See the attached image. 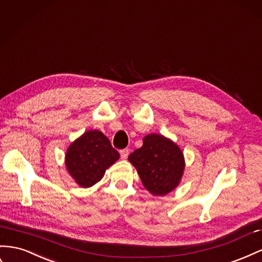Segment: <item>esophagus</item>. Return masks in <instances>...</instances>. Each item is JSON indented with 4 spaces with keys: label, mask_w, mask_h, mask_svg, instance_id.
<instances>
[{
    "label": "esophagus",
    "mask_w": 262,
    "mask_h": 262,
    "mask_svg": "<svg viewBox=\"0 0 262 262\" xmlns=\"http://www.w3.org/2000/svg\"><path fill=\"white\" fill-rule=\"evenodd\" d=\"M128 155H129V148H123V150L120 151V157H121V159L125 160L128 158Z\"/></svg>",
    "instance_id": "1"
}]
</instances>
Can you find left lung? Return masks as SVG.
<instances>
[{
	"label": "left lung",
	"instance_id": "8db88e82",
	"mask_svg": "<svg viewBox=\"0 0 262 262\" xmlns=\"http://www.w3.org/2000/svg\"><path fill=\"white\" fill-rule=\"evenodd\" d=\"M144 187L153 195H165L179 185L184 171L180 147L160 134H148L143 145L129 155Z\"/></svg>",
	"mask_w": 262,
	"mask_h": 262
}]
</instances>
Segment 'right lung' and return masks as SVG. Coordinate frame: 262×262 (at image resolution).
Instances as JSON below:
<instances>
[{
  "label": "right lung",
  "mask_w": 262,
  "mask_h": 262,
  "mask_svg": "<svg viewBox=\"0 0 262 262\" xmlns=\"http://www.w3.org/2000/svg\"><path fill=\"white\" fill-rule=\"evenodd\" d=\"M119 159L109 139L98 130L84 132L70 144L66 153V167L81 187H90L102 179L110 165Z\"/></svg>",
  "instance_id": "1"
}]
</instances>
